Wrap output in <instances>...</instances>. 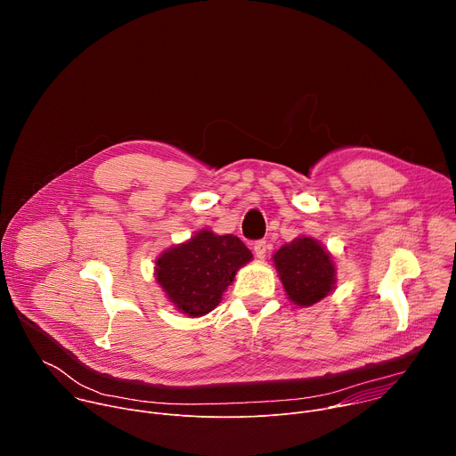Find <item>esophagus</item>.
Masks as SVG:
<instances>
[{
	"label": "esophagus",
	"mask_w": 456,
	"mask_h": 456,
	"mask_svg": "<svg viewBox=\"0 0 456 456\" xmlns=\"http://www.w3.org/2000/svg\"><path fill=\"white\" fill-rule=\"evenodd\" d=\"M252 248H254L256 257L264 259V257H265V254H267V241H265V240H257V241L252 245Z\"/></svg>",
	"instance_id": "esophagus-1"
}]
</instances>
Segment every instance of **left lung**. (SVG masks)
<instances>
[{
	"instance_id": "obj_1",
	"label": "left lung",
	"mask_w": 456,
	"mask_h": 456,
	"mask_svg": "<svg viewBox=\"0 0 456 456\" xmlns=\"http://www.w3.org/2000/svg\"><path fill=\"white\" fill-rule=\"evenodd\" d=\"M273 262L289 299L301 308L315 305L336 289L332 256L314 238L299 236L285 243Z\"/></svg>"
}]
</instances>
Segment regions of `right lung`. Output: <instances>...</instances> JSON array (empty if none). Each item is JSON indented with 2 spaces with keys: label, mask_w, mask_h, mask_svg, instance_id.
<instances>
[{
  "label": "right lung",
  "mask_w": 456,
  "mask_h": 456,
  "mask_svg": "<svg viewBox=\"0 0 456 456\" xmlns=\"http://www.w3.org/2000/svg\"><path fill=\"white\" fill-rule=\"evenodd\" d=\"M250 259V250L238 236L204 229L164 250L155 262V276L178 312L199 317L215 310L236 271Z\"/></svg>",
  "instance_id": "add662e5"
}]
</instances>
